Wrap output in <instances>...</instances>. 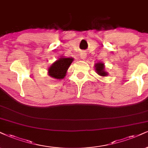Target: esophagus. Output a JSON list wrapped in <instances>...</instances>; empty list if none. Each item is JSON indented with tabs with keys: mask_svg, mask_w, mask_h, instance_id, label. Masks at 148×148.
<instances>
[{
	"mask_svg": "<svg viewBox=\"0 0 148 148\" xmlns=\"http://www.w3.org/2000/svg\"><path fill=\"white\" fill-rule=\"evenodd\" d=\"M86 57H87V56L85 53H82L80 55V58H81L82 60H85L86 58Z\"/></svg>",
	"mask_w": 148,
	"mask_h": 148,
	"instance_id": "esophagus-1",
	"label": "esophagus"
}]
</instances>
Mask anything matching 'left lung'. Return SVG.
<instances>
[{"label": "left lung", "instance_id": "obj_1", "mask_svg": "<svg viewBox=\"0 0 148 148\" xmlns=\"http://www.w3.org/2000/svg\"><path fill=\"white\" fill-rule=\"evenodd\" d=\"M95 70L96 71L97 73L101 77H106L108 73L105 71V65L102 62H98L95 64Z\"/></svg>", "mask_w": 148, "mask_h": 148}]
</instances>
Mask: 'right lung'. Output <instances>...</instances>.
<instances>
[{"label": "right lung", "mask_w": 148, "mask_h": 148, "mask_svg": "<svg viewBox=\"0 0 148 148\" xmlns=\"http://www.w3.org/2000/svg\"><path fill=\"white\" fill-rule=\"evenodd\" d=\"M73 61V58H60L54 62L48 69V75L56 79H62L66 75L67 71L71 63Z\"/></svg>", "instance_id": "1"}]
</instances>
